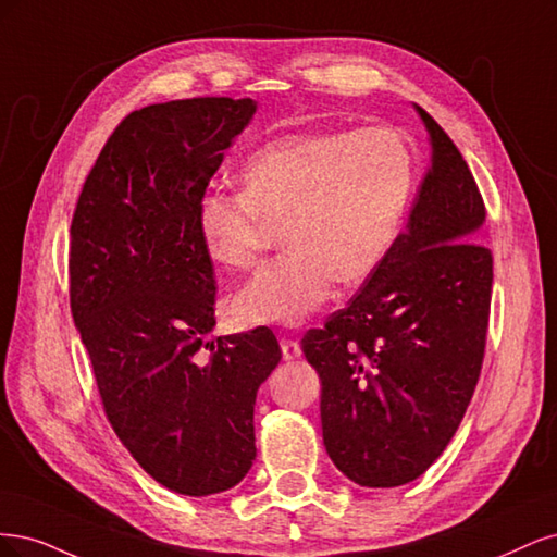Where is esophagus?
<instances>
[{"mask_svg": "<svg viewBox=\"0 0 557 557\" xmlns=\"http://www.w3.org/2000/svg\"><path fill=\"white\" fill-rule=\"evenodd\" d=\"M280 347H282L284 361H296V358L302 354L300 345L296 343V339H292V337H282V339H280Z\"/></svg>", "mask_w": 557, "mask_h": 557, "instance_id": "esophagus-1", "label": "esophagus"}]
</instances>
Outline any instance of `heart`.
<instances>
[{"label": "heart", "instance_id": "b5f03b06", "mask_svg": "<svg viewBox=\"0 0 557 557\" xmlns=\"http://www.w3.org/2000/svg\"><path fill=\"white\" fill-rule=\"evenodd\" d=\"M414 187V157L388 127L321 129L271 140L240 171V194L208 189L196 231L212 263L252 268L282 224L292 247L233 298L240 324L294 326L335 289L382 265Z\"/></svg>", "mask_w": 557, "mask_h": 557}]
</instances>
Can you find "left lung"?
I'll list each match as a JSON object with an SVG mask.
<instances>
[{"label":"left lung","instance_id":"left-lung-1","mask_svg":"<svg viewBox=\"0 0 557 557\" xmlns=\"http://www.w3.org/2000/svg\"><path fill=\"white\" fill-rule=\"evenodd\" d=\"M417 111L433 166L405 231L347 308L300 339L321 380L326 451L366 488L403 486L442 456L486 349L493 255L476 243L486 206L456 143Z\"/></svg>","mask_w":557,"mask_h":557}]
</instances>
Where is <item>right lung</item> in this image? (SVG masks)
<instances>
[{"mask_svg": "<svg viewBox=\"0 0 557 557\" xmlns=\"http://www.w3.org/2000/svg\"><path fill=\"white\" fill-rule=\"evenodd\" d=\"M255 111L196 97L129 113L71 220V314L106 417L143 470L191 497L252 468L257 391L282 358L265 326L206 339L218 284L196 203Z\"/></svg>", "mask_w": 557, "mask_h": 557, "instance_id": "add662e5", "label": "right lung"}]
</instances>
